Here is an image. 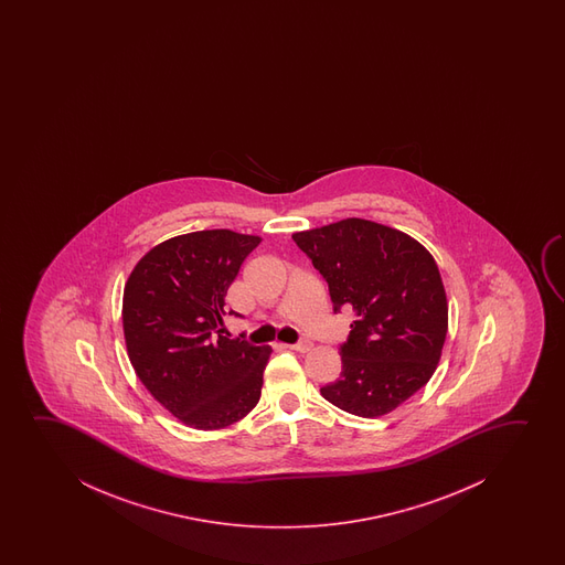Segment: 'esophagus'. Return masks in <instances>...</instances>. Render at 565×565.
<instances>
[{"label": "esophagus", "mask_w": 565, "mask_h": 565, "mask_svg": "<svg viewBox=\"0 0 565 565\" xmlns=\"http://www.w3.org/2000/svg\"><path fill=\"white\" fill-rule=\"evenodd\" d=\"M286 348L294 349V351H299V353H309L310 349H312V341H297L294 345H286Z\"/></svg>", "instance_id": "obj_1"}]
</instances>
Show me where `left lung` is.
<instances>
[{"mask_svg": "<svg viewBox=\"0 0 565 565\" xmlns=\"http://www.w3.org/2000/svg\"><path fill=\"white\" fill-rule=\"evenodd\" d=\"M328 284L333 310L355 312L341 374L320 387L356 417L387 415L433 379L448 333V299L433 255L371 220L348 217L294 233Z\"/></svg>", "mask_w": 565, "mask_h": 565, "instance_id": "8db88e82", "label": "left lung"}]
</instances>
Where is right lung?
Wrapping results in <instances>:
<instances>
[{
	"label": "right lung",
	"instance_id": "add662e5",
	"mask_svg": "<svg viewBox=\"0 0 565 565\" xmlns=\"http://www.w3.org/2000/svg\"><path fill=\"white\" fill-rule=\"evenodd\" d=\"M260 241L232 230L178 235L150 248L125 284L132 369L156 402L191 428H225L260 399L270 345L222 335L227 289Z\"/></svg>",
	"mask_w": 565,
	"mask_h": 565
}]
</instances>
